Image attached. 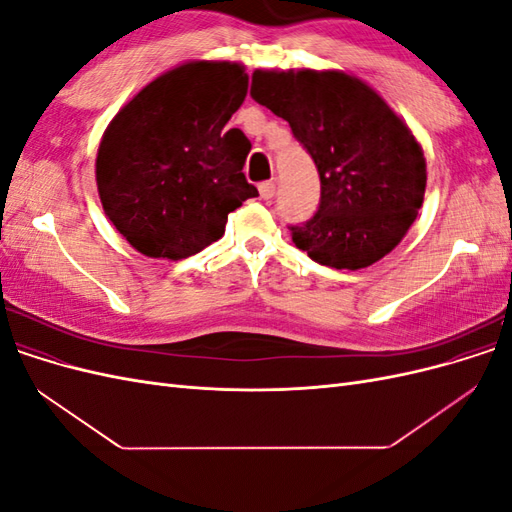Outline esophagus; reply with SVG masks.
Listing matches in <instances>:
<instances>
[{"label":"esophagus","instance_id":"obj_1","mask_svg":"<svg viewBox=\"0 0 512 512\" xmlns=\"http://www.w3.org/2000/svg\"><path fill=\"white\" fill-rule=\"evenodd\" d=\"M258 194L262 200H271L275 196V183L273 181H262L258 185Z\"/></svg>","mask_w":512,"mask_h":512}]
</instances>
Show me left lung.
Segmentation results:
<instances>
[{
  "instance_id": "obj_1",
  "label": "left lung",
  "mask_w": 512,
  "mask_h": 512,
  "mask_svg": "<svg viewBox=\"0 0 512 512\" xmlns=\"http://www.w3.org/2000/svg\"><path fill=\"white\" fill-rule=\"evenodd\" d=\"M250 94L290 123L318 168L320 205L312 220L290 226L294 245L350 271L389 254L427 185L423 149L393 108L339 70H256Z\"/></svg>"
}]
</instances>
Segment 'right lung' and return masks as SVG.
I'll return each mask as SVG.
<instances>
[{
    "instance_id": "1",
    "label": "right lung",
    "mask_w": 512,
    "mask_h": 512,
    "mask_svg": "<svg viewBox=\"0 0 512 512\" xmlns=\"http://www.w3.org/2000/svg\"><path fill=\"white\" fill-rule=\"evenodd\" d=\"M247 74L232 61H188L151 81L108 123L96 158L104 213L149 258L181 260L224 235L228 213L258 196L250 143L224 126Z\"/></svg>"
}]
</instances>
